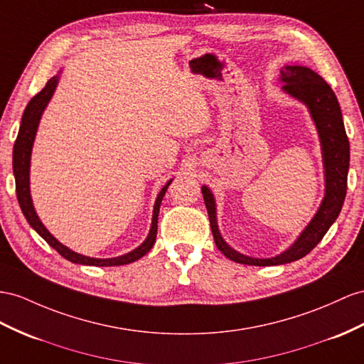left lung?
Returning a JSON list of instances; mask_svg holds the SVG:
<instances>
[{
	"instance_id": "1",
	"label": "left lung",
	"mask_w": 364,
	"mask_h": 364,
	"mask_svg": "<svg viewBox=\"0 0 364 364\" xmlns=\"http://www.w3.org/2000/svg\"><path fill=\"white\" fill-rule=\"evenodd\" d=\"M282 90L289 97L303 102L309 110L316 134L320 138V149L324 169V197L318 210L301 230L294 243L282 254L271 258H257L238 252L223 238L217 221V203L206 184L201 186L203 198L209 213L210 229L217 247L229 259L249 266H278L296 262L320 243L326 232L340 215L348 189L349 172V139L343 124V115L333 90L318 73L306 66H284L279 70Z\"/></svg>"
}]
</instances>
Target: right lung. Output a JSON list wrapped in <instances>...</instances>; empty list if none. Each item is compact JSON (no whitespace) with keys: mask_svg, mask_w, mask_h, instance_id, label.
<instances>
[{"mask_svg":"<svg viewBox=\"0 0 364 364\" xmlns=\"http://www.w3.org/2000/svg\"><path fill=\"white\" fill-rule=\"evenodd\" d=\"M61 72L60 70L57 75L52 77L48 85L44 86V89L36 93V95L29 101V105L26 106L24 114L21 118V124L20 130H18V136L14 146V155H12V166H14V176H15V188H16V198L18 203H20V208L24 213V217L27 223L32 226V229L36 230L41 238L46 240V243L50 245L57 252L64 257L69 262L75 263V264H85V266H100V267H107V266H123L134 263L136 259L146 255L149 250L154 247L155 238H156V229H158V213H160V206L163 197L166 195L167 188H169L173 178L167 181L163 189L158 193V197L154 204V213H152V223H151V229H149V234L146 240L138 247H135L130 252L114 257V258H93V257H86L82 254L75 252L70 247L64 246L63 243L55 238L50 232L46 229V226L41 223L40 217L36 215V210L33 208V201H32V195H31V156H32V147L33 141L36 136V130H38L41 117L44 114L46 107H48L49 101L52 100L55 89L58 86V81L61 78Z\"/></svg>","mask_w":364,"mask_h":364,"instance_id":"obj_1","label":"right lung"}]
</instances>
